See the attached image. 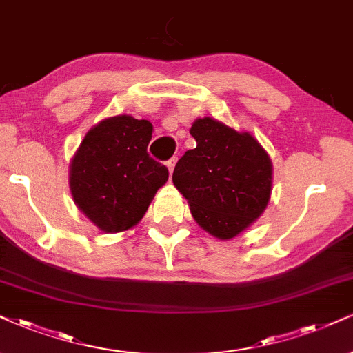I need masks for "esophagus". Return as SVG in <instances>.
Wrapping results in <instances>:
<instances>
[{
  "label": "esophagus",
  "instance_id": "34e87169",
  "mask_svg": "<svg viewBox=\"0 0 353 353\" xmlns=\"http://www.w3.org/2000/svg\"><path fill=\"white\" fill-rule=\"evenodd\" d=\"M175 165H176V157H172V159H170L168 162H167V167H168L170 175H172V173H173V168H175Z\"/></svg>",
  "mask_w": 353,
  "mask_h": 353
}]
</instances>
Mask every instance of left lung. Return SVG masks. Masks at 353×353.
I'll list each match as a JSON object with an SVG mask.
<instances>
[{
	"label": "left lung",
	"mask_w": 353,
	"mask_h": 353,
	"mask_svg": "<svg viewBox=\"0 0 353 353\" xmlns=\"http://www.w3.org/2000/svg\"><path fill=\"white\" fill-rule=\"evenodd\" d=\"M190 134L196 147L173 170V185L188 199L201 228L221 241L239 236L262 216L272 194V160L249 132L199 117Z\"/></svg>",
	"instance_id": "left-lung-1"
}]
</instances>
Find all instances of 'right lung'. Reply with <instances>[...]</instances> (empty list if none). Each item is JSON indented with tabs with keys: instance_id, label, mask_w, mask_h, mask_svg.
<instances>
[{
	"instance_id": "obj_1",
	"label": "right lung",
	"mask_w": 353,
	"mask_h": 353,
	"mask_svg": "<svg viewBox=\"0 0 353 353\" xmlns=\"http://www.w3.org/2000/svg\"><path fill=\"white\" fill-rule=\"evenodd\" d=\"M152 124L121 114L91 128L70 162L73 201L106 234L134 228L145 214L168 168L147 154Z\"/></svg>"
}]
</instances>
